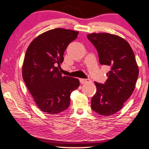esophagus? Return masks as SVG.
I'll return each instance as SVG.
<instances>
[{
	"label": "esophagus",
	"mask_w": 149,
	"mask_h": 149,
	"mask_svg": "<svg viewBox=\"0 0 149 149\" xmlns=\"http://www.w3.org/2000/svg\"><path fill=\"white\" fill-rule=\"evenodd\" d=\"M90 81H91V80L89 79V78H80V83H82V84H84V83H88V82Z\"/></svg>",
	"instance_id": "1"
}]
</instances>
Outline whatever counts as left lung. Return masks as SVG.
Wrapping results in <instances>:
<instances>
[{
    "mask_svg": "<svg viewBox=\"0 0 149 149\" xmlns=\"http://www.w3.org/2000/svg\"><path fill=\"white\" fill-rule=\"evenodd\" d=\"M99 54L102 65L110 67L104 84L95 82L97 92L91 100V108L102 116L119 111L131 96L139 76V69L132 49L118 36L107 33L87 36Z\"/></svg>",
    "mask_w": 149,
    "mask_h": 149,
    "instance_id": "1",
    "label": "left lung"
}]
</instances>
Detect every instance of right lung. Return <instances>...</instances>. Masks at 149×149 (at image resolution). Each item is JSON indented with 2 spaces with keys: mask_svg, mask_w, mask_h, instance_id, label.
Segmentation results:
<instances>
[{
  "mask_svg": "<svg viewBox=\"0 0 149 149\" xmlns=\"http://www.w3.org/2000/svg\"><path fill=\"white\" fill-rule=\"evenodd\" d=\"M78 35V31L54 29L36 38L26 49L22 77L42 111L57 114L66 110L71 93L80 85L78 79L60 73L64 51Z\"/></svg>",
  "mask_w": 149,
  "mask_h": 149,
  "instance_id": "right-lung-1",
  "label": "right lung"
}]
</instances>
